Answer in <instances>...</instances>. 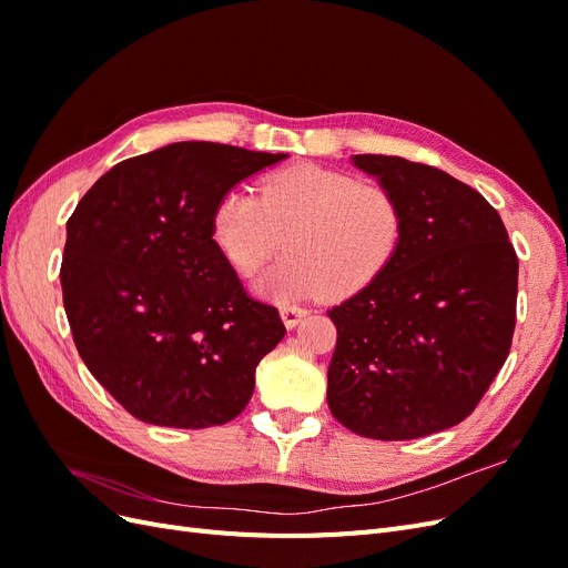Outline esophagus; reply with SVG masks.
Instances as JSON below:
<instances>
[{"instance_id":"1","label":"esophagus","mask_w":568,"mask_h":568,"mask_svg":"<svg viewBox=\"0 0 568 568\" xmlns=\"http://www.w3.org/2000/svg\"><path fill=\"white\" fill-rule=\"evenodd\" d=\"M280 313H282V320H284L288 329H294V326L307 315L305 307H298V305H282Z\"/></svg>"}]
</instances>
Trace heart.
Masks as SVG:
<instances>
[{"mask_svg": "<svg viewBox=\"0 0 568 568\" xmlns=\"http://www.w3.org/2000/svg\"><path fill=\"white\" fill-rule=\"evenodd\" d=\"M405 227V205L390 186L317 163L277 170L261 194L232 189L213 209L215 244L242 277L286 244L291 255L257 280V291L277 301L359 294L398 255Z\"/></svg>", "mask_w": 568, "mask_h": 568, "instance_id": "1", "label": "heart"}]
</instances>
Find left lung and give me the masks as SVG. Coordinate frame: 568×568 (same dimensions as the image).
<instances>
[{"label": "left lung", "instance_id": "1", "mask_svg": "<svg viewBox=\"0 0 568 568\" xmlns=\"http://www.w3.org/2000/svg\"><path fill=\"white\" fill-rule=\"evenodd\" d=\"M355 165L405 205V239L379 280L332 307L326 403L376 440L467 419L503 369L517 324L519 257L476 189L434 165L359 153Z\"/></svg>", "mask_w": 568, "mask_h": 568}]
</instances>
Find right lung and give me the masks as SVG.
I'll use <instances>...</instances> for the list:
<instances>
[{
	"label": "right lung",
	"mask_w": 568,
	"mask_h": 568,
	"mask_svg": "<svg viewBox=\"0 0 568 568\" xmlns=\"http://www.w3.org/2000/svg\"><path fill=\"white\" fill-rule=\"evenodd\" d=\"M286 153L178 142L113 165L68 217L63 307L94 379L132 417L209 428L248 405L284 338L213 239V209Z\"/></svg>",
	"instance_id": "right-lung-1"
}]
</instances>
